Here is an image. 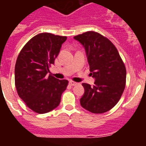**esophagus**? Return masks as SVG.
Masks as SVG:
<instances>
[{"label":"esophagus","instance_id":"1","mask_svg":"<svg viewBox=\"0 0 146 146\" xmlns=\"http://www.w3.org/2000/svg\"><path fill=\"white\" fill-rule=\"evenodd\" d=\"M69 84H70V86H76V85H77V82H74V81H69Z\"/></svg>","mask_w":146,"mask_h":146}]
</instances>
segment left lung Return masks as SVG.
Returning <instances> with one entry per match:
<instances>
[{"label":"left lung","mask_w":146,"mask_h":146,"mask_svg":"<svg viewBox=\"0 0 146 146\" xmlns=\"http://www.w3.org/2000/svg\"><path fill=\"white\" fill-rule=\"evenodd\" d=\"M86 50L94 86L82 83L81 106L93 113L109 111L118 102L126 86V70L118 50L107 37L95 31L74 36Z\"/></svg>","instance_id":"1"}]
</instances>
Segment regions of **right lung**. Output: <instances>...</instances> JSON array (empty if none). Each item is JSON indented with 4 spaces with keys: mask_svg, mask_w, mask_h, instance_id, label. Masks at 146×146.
<instances>
[{
    "mask_svg": "<svg viewBox=\"0 0 146 146\" xmlns=\"http://www.w3.org/2000/svg\"><path fill=\"white\" fill-rule=\"evenodd\" d=\"M66 36L42 33L25 44L17 59L15 86L20 98L33 112L49 113L60 102L69 81L47 75Z\"/></svg>",
    "mask_w": 146,
    "mask_h": 146,
    "instance_id": "obj_1",
    "label": "right lung"
}]
</instances>
